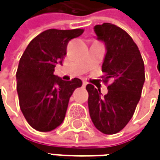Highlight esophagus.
Instances as JSON below:
<instances>
[{
	"mask_svg": "<svg viewBox=\"0 0 160 160\" xmlns=\"http://www.w3.org/2000/svg\"><path fill=\"white\" fill-rule=\"evenodd\" d=\"M82 84H83V86H86V85L88 84V82H87L86 80H83V81H82Z\"/></svg>",
	"mask_w": 160,
	"mask_h": 160,
	"instance_id": "esophagus-1",
	"label": "esophagus"
}]
</instances>
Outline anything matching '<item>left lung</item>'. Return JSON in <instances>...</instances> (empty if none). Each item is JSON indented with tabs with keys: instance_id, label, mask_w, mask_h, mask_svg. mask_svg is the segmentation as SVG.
Wrapping results in <instances>:
<instances>
[{
	"instance_id": "obj_1",
	"label": "left lung",
	"mask_w": 160,
	"mask_h": 160,
	"mask_svg": "<svg viewBox=\"0 0 160 160\" xmlns=\"http://www.w3.org/2000/svg\"><path fill=\"white\" fill-rule=\"evenodd\" d=\"M98 41L105 43L102 65L104 82L111 81L108 93L88 84V107L95 128L105 134L120 132L130 121L140 100L144 80V65L140 51L122 28L110 23L93 28Z\"/></svg>"
}]
</instances>
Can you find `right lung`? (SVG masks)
I'll return each mask as SVG.
<instances>
[{"label":"right lung","mask_w":160,"mask_h":160,"mask_svg":"<svg viewBox=\"0 0 160 160\" xmlns=\"http://www.w3.org/2000/svg\"><path fill=\"white\" fill-rule=\"evenodd\" d=\"M83 29H47L35 37L22 54L16 71V90L20 109L28 124L40 132H51L62 124L68 101L80 79L63 80L53 75L62 65L70 40Z\"/></svg>","instance_id":"obj_1"}]
</instances>
